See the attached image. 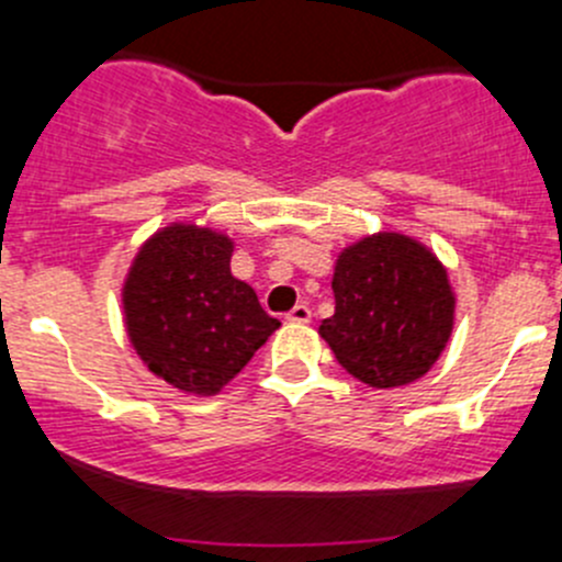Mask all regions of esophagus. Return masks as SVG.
Instances as JSON below:
<instances>
[{"instance_id": "34e87169", "label": "esophagus", "mask_w": 562, "mask_h": 562, "mask_svg": "<svg viewBox=\"0 0 562 562\" xmlns=\"http://www.w3.org/2000/svg\"><path fill=\"white\" fill-rule=\"evenodd\" d=\"M310 318H313V310L307 307V304H296V307L288 313V321H293V324H310Z\"/></svg>"}]
</instances>
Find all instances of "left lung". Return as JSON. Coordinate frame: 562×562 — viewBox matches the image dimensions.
Wrapping results in <instances>:
<instances>
[{
  "mask_svg": "<svg viewBox=\"0 0 562 562\" xmlns=\"http://www.w3.org/2000/svg\"><path fill=\"white\" fill-rule=\"evenodd\" d=\"M335 315L318 335L337 362L375 390L423 379L453 335L456 293L426 244L375 233L337 255Z\"/></svg>",
  "mask_w": 562,
  "mask_h": 562,
  "instance_id": "left-lung-1",
  "label": "left lung"
}]
</instances>
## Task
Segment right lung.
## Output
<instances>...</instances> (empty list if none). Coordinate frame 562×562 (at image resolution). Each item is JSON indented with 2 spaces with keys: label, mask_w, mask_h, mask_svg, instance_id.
<instances>
[{
  "label": "right lung",
  "mask_w": 562,
  "mask_h": 562,
  "mask_svg": "<svg viewBox=\"0 0 562 562\" xmlns=\"http://www.w3.org/2000/svg\"><path fill=\"white\" fill-rule=\"evenodd\" d=\"M233 241L211 227H161L123 282L125 331L148 370L189 395H216L280 321L231 274Z\"/></svg>",
  "instance_id": "add662e5"
}]
</instances>
